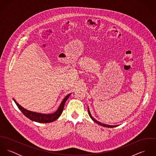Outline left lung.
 <instances>
[{
	"label": "left lung",
	"mask_w": 156,
	"mask_h": 156,
	"mask_svg": "<svg viewBox=\"0 0 156 156\" xmlns=\"http://www.w3.org/2000/svg\"><path fill=\"white\" fill-rule=\"evenodd\" d=\"M88 113H89V116L91 118V119L95 122H96V123H97V124H98L99 125H100V126H103V127H108V128H113V127H116L117 126H109V125H106V124H102V123H101V122H98V121H97L96 119H95L92 116H91V115H90V112H89V108H88Z\"/></svg>",
	"instance_id": "8db88e82"
}]
</instances>
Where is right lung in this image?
Returning a JSON list of instances; mask_svg holds the SVG:
<instances>
[{
	"instance_id": "add662e5",
	"label": "right lung",
	"mask_w": 156,
	"mask_h": 156,
	"mask_svg": "<svg viewBox=\"0 0 156 156\" xmlns=\"http://www.w3.org/2000/svg\"><path fill=\"white\" fill-rule=\"evenodd\" d=\"M70 95L71 94L67 95V96L64 98V99L62 100L58 109L55 113L51 114H42L40 113H36V112L27 111L22 108L20 105H19L14 99L13 100L16 103V104L17 105L19 109L23 113V115L27 118H28L29 119H30V120L35 122H40V123H48V122H51L55 121L61 116V113H62V111L64 110L65 103Z\"/></svg>"
}]
</instances>
